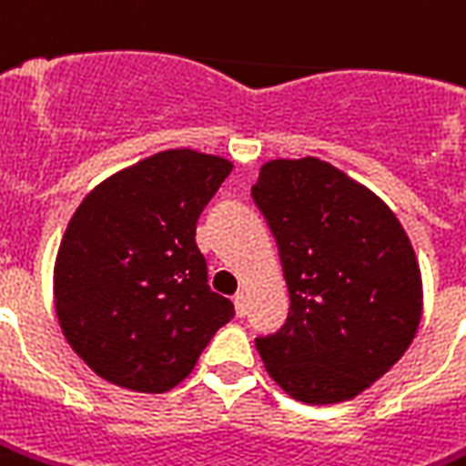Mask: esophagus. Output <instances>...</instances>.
I'll list each match as a JSON object with an SVG mask.
<instances>
[{
  "mask_svg": "<svg viewBox=\"0 0 466 466\" xmlns=\"http://www.w3.org/2000/svg\"><path fill=\"white\" fill-rule=\"evenodd\" d=\"M234 311H237V316L242 319V316H247V296L245 290H239L237 296H234Z\"/></svg>",
  "mask_w": 466,
  "mask_h": 466,
  "instance_id": "esophagus-1",
  "label": "esophagus"
}]
</instances>
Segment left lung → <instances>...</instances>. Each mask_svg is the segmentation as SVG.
I'll list each match as a JSON object with an SVG mask.
<instances>
[{
    "mask_svg": "<svg viewBox=\"0 0 466 466\" xmlns=\"http://www.w3.org/2000/svg\"><path fill=\"white\" fill-rule=\"evenodd\" d=\"M252 201L273 232L290 293L286 324L255 339L259 357L296 400H350L416 337L413 247L375 193L316 157L262 166Z\"/></svg>",
    "mask_w": 466,
    "mask_h": 466,
    "instance_id": "obj_1",
    "label": "left lung"
}]
</instances>
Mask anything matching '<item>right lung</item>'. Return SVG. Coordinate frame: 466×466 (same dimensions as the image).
Masks as SVG:
<instances>
[{
	"label": "right lung",
	"instance_id": "1",
	"mask_svg": "<svg viewBox=\"0 0 466 466\" xmlns=\"http://www.w3.org/2000/svg\"><path fill=\"white\" fill-rule=\"evenodd\" d=\"M229 170L217 155L167 150L104 180L76 208L56 259V313L99 378L170 390L234 319L196 245L198 217Z\"/></svg>",
	"mask_w": 466,
	"mask_h": 466
}]
</instances>
